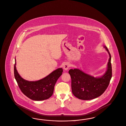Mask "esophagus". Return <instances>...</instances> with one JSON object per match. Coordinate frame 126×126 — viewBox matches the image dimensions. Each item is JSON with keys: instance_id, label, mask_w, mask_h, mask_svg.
Returning <instances> with one entry per match:
<instances>
[{"instance_id": "esophagus-1", "label": "esophagus", "mask_w": 126, "mask_h": 126, "mask_svg": "<svg viewBox=\"0 0 126 126\" xmlns=\"http://www.w3.org/2000/svg\"><path fill=\"white\" fill-rule=\"evenodd\" d=\"M69 66V64L68 63H65V64H64V65L63 66V68L64 69L67 70L68 69Z\"/></svg>"}]
</instances>
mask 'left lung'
Returning <instances> with one entry per match:
<instances>
[{
  "label": "left lung",
  "mask_w": 126,
  "mask_h": 126,
  "mask_svg": "<svg viewBox=\"0 0 126 126\" xmlns=\"http://www.w3.org/2000/svg\"><path fill=\"white\" fill-rule=\"evenodd\" d=\"M109 54L107 69L100 77L86 74L78 68L71 69L68 73L71 78L72 91L74 95L79 99L90 100L100 96L107 88L112 78L111 57L108 48L103 46Z\"/></svg>",
  "instance_id": "1"
}]
</instances>
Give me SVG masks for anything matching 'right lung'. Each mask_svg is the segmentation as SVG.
<instances>
[{
    "label": "right lung",
    "instance_id": "1",
    "mask_svg": "<svg viewBox=\"0 0 126 126\" xmlns=\"http://www.w3.org/2000/svg\"><path fill=\"white\" fill-rule=\"evenodd\" d=\"M15 61L14 77L20 89L25 95L36 101L47 100L52 95L55 83L62 74V68L55 70L39 80L28 81L22 78L18 73L16 67V59Z\"/></svg>",
    "mask_w": 126,
    "mask_h": 126
}]
</instances>
